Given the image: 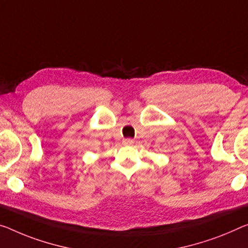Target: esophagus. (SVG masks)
Instances as JSON below:
<instances>
[{
	"instance_id": "obj_1",
	"label": "esophagus",
	"mask_w": 248,
	"mask_h": 248,
	"mask_svg": "<svg viewBox=\"0 0 248 248\" xmlns=\"http://www.w3.org/2000/svg\"><path fill=\"white\" fill-rule=\"evenodd\" d=\"M123 144L124 145H133V144H134V140L132 139H125L123 140Z\"/></svg>"
}]
</instances>
